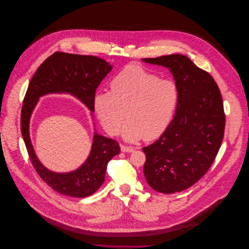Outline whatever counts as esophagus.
<instances>
[{
  "mask_svg": "<svg viewBox=\"0 0 249 249\" xmlns=\"http://www.w3.org/2000/svg\"><path fill=\"white\" fill-rule=\"evenodd\" d=\"M121 149L123 152H128V153H131L134 151V148L131 147V146H125V145H122L121 146Z\"/></svg>",
  "mask_w": 249,
  "mask_h": 249,
  "instance_id": "34e87169",
  "label": "esophagus"
}]
</instances>
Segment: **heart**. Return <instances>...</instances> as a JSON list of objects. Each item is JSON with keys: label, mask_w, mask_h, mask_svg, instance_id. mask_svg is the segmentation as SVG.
I'll return each instance as SVG.
<instances>
[{"label": "heart", "mask_w": 249, "mask_h": 249, "mask_svg": "<svg viewBox=\"0 0 249 249\" xmlns=\"http://www.w3.org/2000/svg\"><path fill=\"white\" fill-rule=\"evenodd\" d=\"M111 91L94 95L95 113L104 129L111 135L123 128L127 141L140 138L153 140L170 125L178 103V88L175 81L162 79L140 66H127L111 81Z\"/></svg>", "instance_id": "1"}]
</instances>
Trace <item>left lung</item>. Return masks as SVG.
<instances>
[{
    "label": "left lung",
    "instance_id": "1",
    "mask_svg": "<svg viewBox=\"0 0 249 249\" xmlns=\"http://www.w3.org/2000/svg\"><path fill=\"white\" fill-rule=\"evenodd\" d=\"M143 61L169 68L179 93L176 115L166 131L142 148L144 176L156 191L179 192L208 172L219 152L226 124L222 95L214 78L185 56Z\"/></svg>",
    "mask_w": 249,
    "mask_h": 249
}]
</instances>
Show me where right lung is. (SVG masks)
Here are the masks:
<instances>
[{"mask_svg":"<svg viewBox=\"0 0 249 249\" xmlns=\"http://www.w3.org/2000/svg\"><path fill=\"white\" fill-rule=\"evenodd\" d=\"M112 66L96 56L56 52L47 58L31 78L23 99L20 127L29 159L39 177L55 191L83 198L96 192L105 180L109 161L121 151L119 142L95 133L90 155L77 170L57 174L47 170L37 159L29 137V119L42 95L67 92L77 97L92 112L95 91Z\"/></svg>","mask_w":249,"mask_h":249,"instance_id":"1","label":"right lung"}]
</instances>
